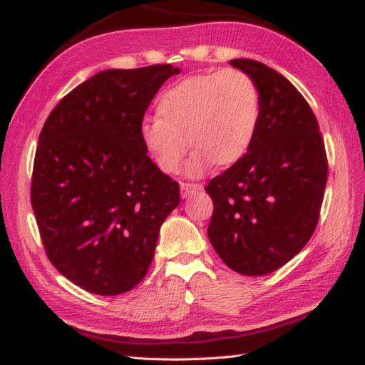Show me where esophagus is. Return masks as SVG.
<instances>
[{"label": "esophagus", "mask_w": 365, "mask_h": 365, "mask_svg": "<svg viewBox=\"0 0 365 365\" xmlns=\"http://www.w3.org/2000/svg\"><path fill=\"white\" fill-rule=\"evenodd\" d=\"M201 190H202L201 183H180V193L183 197H188Z\"/></svg>", "instance_id": "34e87169"}]
</instances>
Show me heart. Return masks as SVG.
<instances>
[{
  "label": "heart",
  "instance_id": "heart-1",
  "mask_svg": "<svg viewBox=\"0 0 365 365\" xmlns=\"http://www.w3.org/2000/svg\"><path fill=\"white\" fill-rule=\"evenodd\" d=\"M156 109L158 115L140 123L146 151L160 170L175 174L191 146L195 153L187 172L197 177L214 163L230 168L248 154L261 119V98L248 73L225 69L169 86L159 95Z\"/></svg>",
  "mask_w": 365,
  "mask_h": 365
}]
</instances>
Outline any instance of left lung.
Here are the masks:
<instances>
[{"mask_svg":"<svg viewBox=\"0 0 365 365\" xmlns=\"http://www.w3.org/2000/svg\"><path fill=\"white\" fill-rule=\"evenodd\" d=\"M230 64L256 83L261 119L248 154L207 183V237L232 270L259 277L285 265L312 237L329 163L316 115L292 82L259 61Z\"/></svg>","mask_w":365,"mask_h":365,"instance_id":"1","label":"left lung"}]
</instances>
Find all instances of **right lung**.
<instances>
[{
    "mask_svg": "<svg viewBox=\"0 0 365 365\" xmlns=\"http://www.w3.org/2000/svg\"><path fill=\"white\" fill-rule=\"evenodd\" d=\"M170 64L109 69L58 103L41 128L30 197L46 256L86 292L115 296L145 279L178 183L148 158L140 123Z\"/></svg>",
    "mask_w": 365,
    "mask_h": 365,
    "instance_id": "add662e5",
    "label": "right lung"
}]
</instances>
